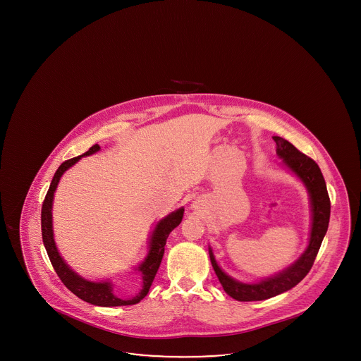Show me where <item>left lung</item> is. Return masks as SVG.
I'll list each match as a JSON object with an SVG mask.
<instances>
[{
	"instance_id": "left-lung-1",
	"label": "left lung",
	"mask_w": 361,
	"mask_h": 361,
	"mask_svg": "<svg viewBox=\"0 0 361 361\" xmlns=\"http://www.w3.org/2000/svg\"><path fill=\"white\" fill-rule=\"evenodd\" d=\"M276 142V154L283 159L286 168H288L307 188L311 204V230L309 245L302 256L284 271L276 275L259 280L257 283H242L231 276L224 274L218 265L214 253L209 247V259L212 268L218 276L227 295L240 302L265 300L291 290L300 283L309 274L314 259L318 255L321 243L326 234L330 219V199L327 195L326 183L317 162L307 155L300 153L288 140L274 137Z\"/></svg>"
}]
</instances>
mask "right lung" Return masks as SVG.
Here are the masks:
<instances>
[{
	"label": "right lung",
	"instance_id": "right-lung-1",
	"mask_svg": "<svg viewBox=\"0 0 361 361\" xmlns=\"http://www.w3.org/2000/svg\"><path fill=\"white\" fill-rule=\"evenodd\" d=\"M100 150L99 145L92 146L86 153L78 157H74L71 159L65 161L58 171L52 177L51 184L49 192L44 197L43 206H42V237H43V243L47 250L49 258L51 261L52 267L62 280V283L69 288L70 291L74 295H77L80 299L85 300L90 305L94 306H102V307H115V306H130V305H137L139 303L150 290L152 283L154 280L155 274L161 265V261L164 257L165 252V245L169 234L172 233L178 224L183 221L184 215V208H178L164 219H161L157 226L154 231L152 233V237L149 240V253L146 258L139 264L137 268V272L142 276V290L137 293V296L131 299H121L118 298L114 291H112V283L109 280L106 281H89L84 279L82 276L75 274L69 265L65 262V259L61 257L55 240H54V231H52V200H54V192L58 187V183L62 177V174L66 172L69 168H71L75 162H78L82 157L86 155L94 154Z\"/></svg>",
	"mask_w": 361,
	"mask_h": 361
}]
</instances>
